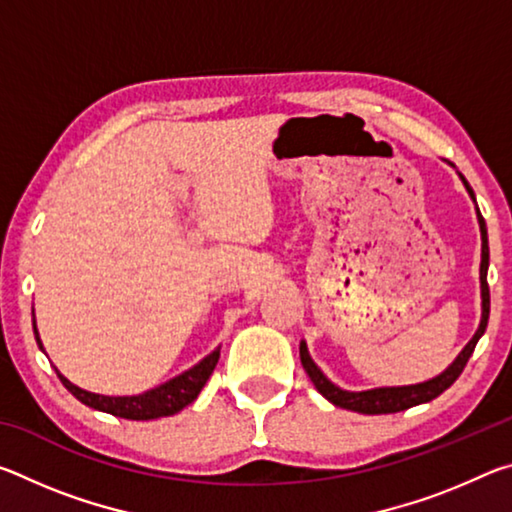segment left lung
I'll use <instances>...</instances> for the list:
<instances>
[{"mask_svg":"<svg viewBox=\"0 0 512 512\" xmlns=\"http://www.w3.org/2000/svg\"><path fill=\"white\" fill-rule=\"evenodd\" d=\"M463 180V185L467 189V194L472 196V201L476 203L474 192L470 183H467L463 173H458ZM476 216H479V228H481V323L479 329H476V334L470 339V343L465 345L463 352L458 354L454 359L452 366H449L445 372H440L438 377H433L429 381H422V384H411V386H386V388H372V391H359V393H352V391H343L336 384H332L320 368L314 363V359L309 357V350H307V343L302 341L300 343V361H302V368L309 375V379L314 381L316 391L325 397V400L332 402L334 406H341V409H348V411H357V413H366V415H381V413H397V411H406L411 409V406H418L424 402H431L436 400L440 393H445L449 386L454 384V381L461 377L463 368L467 366V361H470L472 352L476 348V343L485 332V327H488V316H490V289H488V264H490V248H488V230H485V221L479 212V207H476Z\"/></svg>","mask_w":512,"mask_h":512,"instance_id":"left-lung-1","label":"left lung"}]
</instances>
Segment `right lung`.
Here are the masks:
<instances>
[{
    "label": "right lung",
    "instance_id": "add662e5",
    "mask_svg": "<svg viewBox=\"0 0 512 512\" xmlns=\"http://www.w3.org/2000/svg\"><path fill=\"white\" fill-rule=\"evenodd\" d=\"M33 334H36L40 350H45L42 348L36 320H33ZM219 354L221 350L216 348L212 354H207L201 363H196L194 368L185 370L183 375L169 379L167 384L151 388V391H146L142 395H126V397H110V395H97V393L83 391V388L74 386L67 377L60 375L58 370L56 372L67 391L85 406H90V409L117 415V418H126V420H155V418H164V415L183 411L187 404H192L196 400L198 393H201L203 386L207 384V379H210V375L214 372L216 363H219Z\"/></svg>",
    "mask_w": 512,
    "mask_h": 512
}]
</instances>
